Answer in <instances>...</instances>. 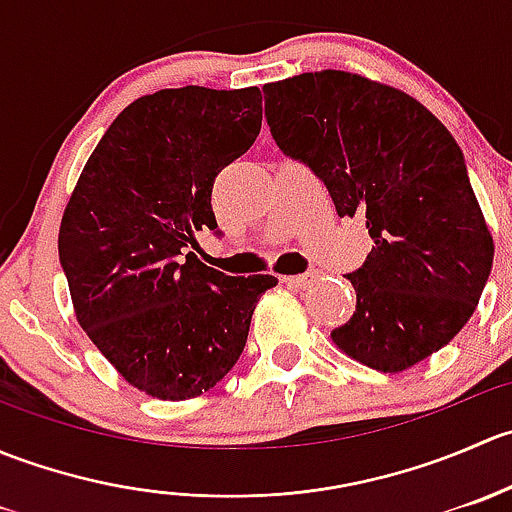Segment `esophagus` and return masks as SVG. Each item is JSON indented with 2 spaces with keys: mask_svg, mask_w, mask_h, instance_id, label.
<instances>
[{
  "mask_svg": "<svg viewBox=\"0 0 512 512\" xmlns=\"http://www.w3.org/2000/svg\"><path fill=\"white\" fill-rule=\"evenodd\" d=\"M317 272H304V275H294V277H285V282L289 287L294 289H307L309 285H314L317 282Z\"/></svg>",
  "mask_w": 512,
  "mask_h": 512,
  "instance_id": "obj_1",
  "label": "esophagus"
}]
</instances>
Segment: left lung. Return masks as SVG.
Segmentation results:
<instances>
[{
  "label": "left lung",
  "mask_w": 512,
  "mask_h": 512,
  "mask_svg": "<svg viewBox=\"0 0 512 512\" xmlns=\"http://www.w3.org/2000/svg\"><path fill=\"white\" fill-rule=\"evenodd\" d=\"M262 91L280 151L309 165L339 218H361L374 240L347 275L356 312L334 344L384 374L446 347L478 307L495 250L456 138L416 98L349 71Z\"/></svg>",
  "instance_id": "1"
}]
</instances>
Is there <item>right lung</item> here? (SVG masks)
<instances>
[{
    "label": "right lung",
    "instance_id": "add662e5",
    "mask_svg": "<svg viewBox=\"0 0 512 512\" xmlns=\"http://www.w3.org/2000/svg\"><path fill=\"white\" fill-rule=\"evenodd\" d=\"M262 126L257 86L163 89L118 113L86 160L59 227L81 329L153 399L213 389L245 349L272 275L230 277L188 252L218 232L213 183Z\"/></svg>",
    "mask_w": 512,
    "mask_h": 512
}]
</instances>
